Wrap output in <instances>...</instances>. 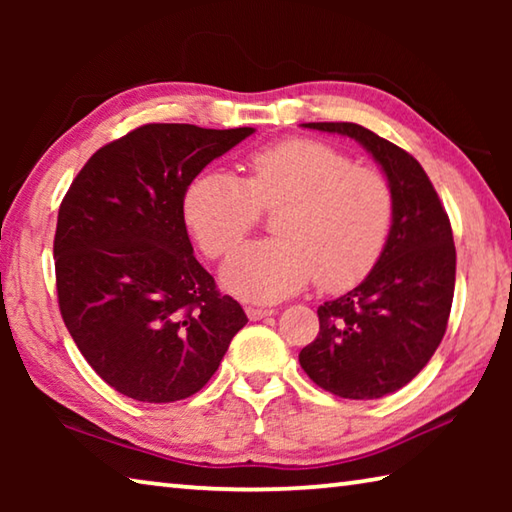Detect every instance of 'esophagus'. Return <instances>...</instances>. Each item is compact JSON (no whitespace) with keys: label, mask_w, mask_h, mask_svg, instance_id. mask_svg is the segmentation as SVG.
I'll use <instances>...</instances> for the list:
<instances>
[{"label":"esophagus","mask_w":512,"mask_h":512,"mask_svg":"<svg viewBox=\"0 0 512 512\" xmlns=\"http://www.w3.org/2000/svg\"><path fill=\"white\" fill-rule=\"evenodd\" d=\"M246 314L250 320H262L275 314V309H264V307H246Z\"/></svg>","instance_id":"1"}]
</instances>
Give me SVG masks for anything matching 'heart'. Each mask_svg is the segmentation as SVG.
Returning a JSON list of instances; mask_svg holds the SVG:
<instances>
[{
  "label": "heart",
  "mask_w": 512,
  "mask_h": 512,
  "mask_svg": "<svg viewBox=\"0 0 512 512\" xmlns=\"http://www.w3.org/2000/svg\"><path fill=\"white\" fill-rule=\"evenodd\" d=\"M248 180L207 169L187 185L183 216L205 255L239 246L264 210L284 205L280 239L239 248L223 266V287L239 298L275 302L314 280L325 291L359 284L384 253L393 192L375 169L314 140H284L248 158Z\"/></svg>",
  "instance_id": "heart-1"
}]
</instances>
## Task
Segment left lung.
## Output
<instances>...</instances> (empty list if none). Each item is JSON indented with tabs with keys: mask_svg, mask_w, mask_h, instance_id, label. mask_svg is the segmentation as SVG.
<instances>
[{
	"mask_svg": "<svg viewBox=\"0 0 512 512\" xmlns=\"http://www.w3.org/2000/svg\"><path fill=\"white\" fill-rule=\"evenodd\" d=\"M302 126L359 142L393 192L391 235L377 266L359 287L318 307L320 332L298 357L325 391L377 400L409 384L443 341L456 282L452 225L411 153L350 121Z\"/></svg>",
	"mask_w": 512,
	"mask_h": 512,
	"instance_id": "8db88e82",
	"label": "left lung"
}]
</instances>
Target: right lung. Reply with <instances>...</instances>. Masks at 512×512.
Wrapping results in <instances>:
<instances>
[{
	"label": "right lung",
	"mask_w": 512,
	"mask_h": 512,
	"mask_svg": "<svg viewBox=\"0 0 512 512\" xmlns=\"http://www.w3.org/2000/svg\"><path fill=\"white\" fill-rule=\"evenodd\" d=\"M253 133L140 126L94 153L60 203V314L85 361L121 395L167 404L198 393L248 323L196 262L183 196Z\"/></svg>",
	"instance_id": "right-lung-1"
}]
</instances>
